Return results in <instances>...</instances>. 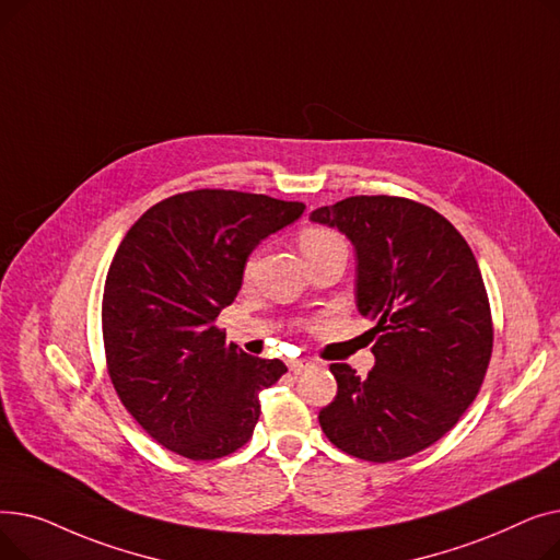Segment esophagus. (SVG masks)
Masks as SVG:
<instances>
[{"mask_svg":"<svg viewBox=\"0 0 560 560\" xmlns=\"http://www.w3.org/2000/svg\"><path fill=\"white\" fill-rule=\"evenodd\" d=\"M290 370H295V372H302V370H306V368H311L313 363L311 361H306V359H292L290 363Z\"/></svg>","mask_w":560,"mask_h":560,"instance_id":"1","label":"esophagus"}]
</instances>
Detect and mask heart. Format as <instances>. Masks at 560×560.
<instances>
[{
  "label": "heart",
  "instance_id": "obj_1",
  "mask_svg": "<svg viewBox=\"0 0 560 560\" xmlns=\"http://www.w3.org/2000/svg\"><path fill=\"white\" fill-rule=\"evenodd\" d=\"M336 243H340V238H338L336 233H331L327 229H317V226L304 229L302 235H300V247H302L304 256L327 249V247H331Z\"/></svg>",
  "mask_w": 560,
  "mask_h": 560
}]
</instances>
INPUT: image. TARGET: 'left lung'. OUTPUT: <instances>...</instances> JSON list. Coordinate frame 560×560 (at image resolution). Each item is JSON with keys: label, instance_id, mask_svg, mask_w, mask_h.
Wrapping results in <instances>:
<instances>
[{"label": "left lung", "instance_id": "1", "mask_svg": "<svg viewBox=\"0 0 560 560\" xmlns=\"http://www.w3.org/2000/svg\"><path fill=\"white\" fill-rule=\"evenodd\" d=\"M357 252V308L374 322V368L329 370L338 395L319 410L331 443L363 460L413 456L475 401L492 354L477 258L450 220L418 201L361 195L313 211Z\"/></svg>", "mask_w": 560, "mask_h": 560}]
</instances>
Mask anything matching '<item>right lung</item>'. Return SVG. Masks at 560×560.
Listing matches in <instances>:
<instances>
[{"label": "right lung", "mask_w": 560, "mask_h": 560, "mask_svg": "<svg viewBox=\"0 0 560 560\" xmlns=\"http://www.w3.org/2000/svg\"><path fill=\"white\" fill-rule=\"evenodd\" d=\"M302 201L192 190L152 206L125 235L102 304L108 374L133 420L192 460L241 450L260 390L288 368L249 357L213 327L243 285L249 254L302 218Z\"/></svg>", "instance_id": "obj_1"}]
</instances>
